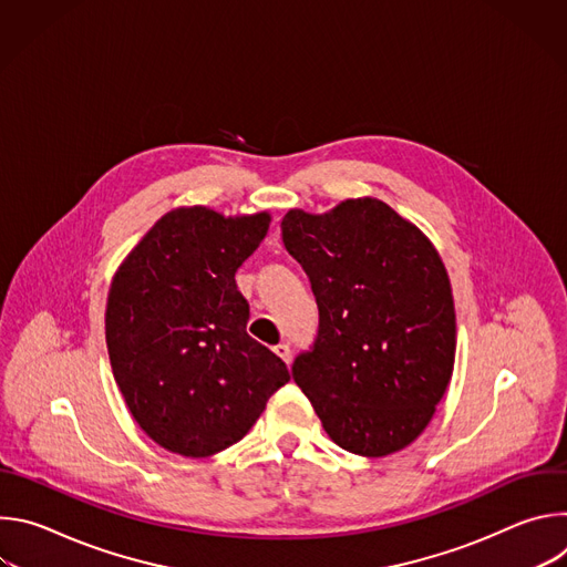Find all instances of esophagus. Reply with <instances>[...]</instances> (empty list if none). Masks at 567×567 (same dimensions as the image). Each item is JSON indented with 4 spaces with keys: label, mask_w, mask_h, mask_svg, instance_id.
<instances>
[{
    "label": "esophagus",
    "mask_w": 567,
    "mask_h": 567,
    "mask_svg": "<svg viewBox=\"0 0 567 567\" xmlns=\"http://www.w3.org/2000/svg\"><path fill=\"white\" fill-rule=\"evenodd\" d=\"M274 352L285 361V363H289L291 361V348L287 346V343H280V346H276L274 348Z\"/></svg>",
    "instance_id": "esophagus-1"
}]
</instances>
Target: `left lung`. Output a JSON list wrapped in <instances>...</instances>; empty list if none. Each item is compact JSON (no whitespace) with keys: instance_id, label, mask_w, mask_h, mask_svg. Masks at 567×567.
I'll return each mask as SVG.
<instances>
[{"instance_id":"8db88e82","label":"left lung","mask_w":567,"mask_h":567,"mask_svg":"<svg viewBox=\"0 0 567 567\" xmlns=\"http://www.w3.org/2000/svg\"><path fill=\"white\" fill-rule=\"evenodd\" d=\"M285 249L305 269L318 337L293 381L341 449L383 457L435 415L455 363V307L433 241L385 202L346 199L282 217Z\"/></svg>"}]
</instances>
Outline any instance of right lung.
Returning <instances> with one entry per match:
<instances>
[{
	"label": "right lung",
	"instance_id": "right-lung-1",
	"mask_svg": "<svg viewBox=\"0 0 567 567\" xmlns=\"http://www.w3.org/2000/svg\"><path fill=\"white\" fill-rule=\"evenodd\" d=\"M271 215L182 206L121 262L105 309L116 385L161 449L208 457L239 442L289 370L247 334L249 302L235 271L265 239Z\"/></svg>",
	"mask_w": 567,
	"mask_h": 567
}]
</instances>
